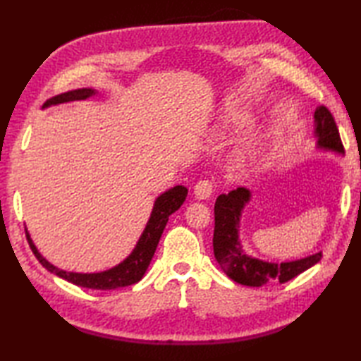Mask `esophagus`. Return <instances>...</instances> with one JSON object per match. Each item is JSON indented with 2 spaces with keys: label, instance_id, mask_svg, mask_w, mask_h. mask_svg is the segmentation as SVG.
Returning <instances> with one entry per match:
<instances>
[{
  "label": "esophagus",
  "instance_id": "34e87169",
  "mask_svg": "<svg viewBox=\"0 0 361 361\" xmlns=\"http://www.w3.org/2000/svg\"><path fill=\"white\" fill-rule=\"evenodd\" d=\"M214 192V185L212 181L209 180H202L198 181L195 188H194V195L198 200H206V198H209Z\"/></svg>",
  "mask_w": 361,
  "mask_h": 361
}]
</instances>
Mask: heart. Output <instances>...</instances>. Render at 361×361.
Instances as JSON below:
<instances>
[{"label": "heart", "mask_w": 361, "mask_h": 361, "mask_svg": "<svg viewBox=\"0 0 361 361\" xmlns=\"http://www.w3.org/2000/svg\"><path fill=\"white\" fill-rule=\"evenodd\" d=\"M252 126V119L248 114L240 113V111H228L224 116L220 118L219 126L216 132L212 135L214 141H224V140H231V137H237L248 132ZM264 147L262 137H252L245 145L237 150L231 161H229V169L233 172H242L243 169H247L251 163H255V159L260 155Z\"/></svg>", "instance_id": "b5f03b06"}]
</instances>
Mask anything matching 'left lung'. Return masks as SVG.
<instances>
[{"label":"left lung","mask_w":361,"mask_h":361,"mask_svg":"<svg viewBox=\"0 0 361 361\" xmlns=\"http://www.w3.org/2000/svg\"><path fill=\"white\" fill-rule=\"evenodd\" d=\"M313 136L317 140L318 149L340 153V155L344 153L338 127L335 124L332 113L324 105L318 106L315 111ZM250 200V190L247 188H237L229 194L219 195L214 206V219H216L212 239L214 256L229 278L248 287H260L268 282L283 283L319 262L323 256L321 252L281 264L267 262V260L250 256L242 248L239 240L240 217L245 204Z\"/></svg>","instance_id":"obj_1"}]
</instances>
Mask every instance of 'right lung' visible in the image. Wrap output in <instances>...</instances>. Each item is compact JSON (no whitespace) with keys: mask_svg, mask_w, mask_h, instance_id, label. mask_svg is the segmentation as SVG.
I'll return each instance as SVG.
<instances>
[{"mask_svg":"<svg viewBox=\"0 0 361 361\" xmlns=\"http://www.w3.org/2000/svg\"><path fill=\"white\" fill-rule=\"evenodd\" d=\"M94 94H96V90L93 88L73 90V91H68V93H62L51 97L49 101H46L43 109H48L51 105L71 102V101H82V99H88ZM186 197H188V189L185 186H173L169 190H166L164 194H161L155 200V203H153L150 219L147 221V225H145L144 231L140 237V240H137L136 247L133 248V251L130 252V255L122 260L121 264L101 273H73V271L60 270V268L54 267L40 255V252H38L32 239H30L27 229H26V237H27L29 247L32 250L35 257L38 259V262H40L48 271L57 274L59 278H63L65 281L74 283V286L91 288V290H114V288L127 287L142 279L144 273L147 271V268L150 265L153 255H155L161 234H163L164 228L167 225L169 216H172L175 211L180 209V206L185 203Z\"/></svg>","mask_w":361,"mask_h":361,"instance_id":"add662e5","label":"right lung"}]
</instances>
